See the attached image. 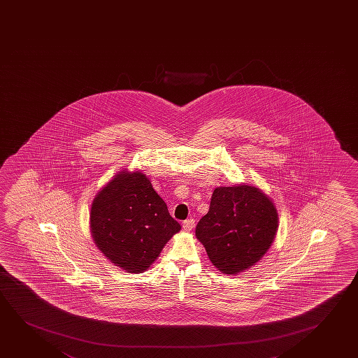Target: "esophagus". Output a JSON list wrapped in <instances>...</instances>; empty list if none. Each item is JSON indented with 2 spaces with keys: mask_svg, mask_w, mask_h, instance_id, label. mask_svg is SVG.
Segmentation results:
<instances>
[{
  "mask_svg": "<svg viewBox=\"0 0 358 358\" xmlns=\"http://www.w3.org/2000/svg\"><path fill=\"white\" fill-rule=\"evenodd\" d=\"M182 228L185 229L186 231H189L194 228V220L193 219H186L182 222Z\"/></svg>",
  "mask_w": 358,
  "mask_h": 358,
  "instance_id": "obj_1",
  "label": "esophagus"
}]
</instances>
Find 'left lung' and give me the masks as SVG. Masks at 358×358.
I'll return each instance as SVG.
<instances>
[{
	"instance_id": "left-lung-1",
	"label": "left lung",
	"mask_w": 358,
	"mask_h": 358,
	"mask_svg": "<svg viewBox=\"0 0 358 358\" xmlns=\"http://www.w3.org/2000/svg\"><path fill=\"white\" fill-rule=\"evenodd\" d=\"M270 198L256 187H218L209 212L198 222L196 236L212 264L234 275L256 264L270 249L278 227Z\"/></svg>"
}]
</instances>
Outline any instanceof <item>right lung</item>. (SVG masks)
I'll return each instance as SVG.
<instances>
[{
  "label": "right lung",
  "mask_w": 358,
  "mask_h": 358,
  "mask_svg": "<svg viewBox=\"0 0 358 358\" xmlns=\"http://www.w3.org/2000/svg\"><path fill=\"white\" fill-rule=\"evenodd\" d=\"M180 229L141 172L117 175L91 208L94 243L115 266L131 273L145 271Z\"/></svg>",
  "instance_id": "1"
}]
</instances>
